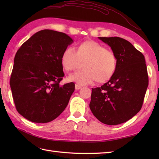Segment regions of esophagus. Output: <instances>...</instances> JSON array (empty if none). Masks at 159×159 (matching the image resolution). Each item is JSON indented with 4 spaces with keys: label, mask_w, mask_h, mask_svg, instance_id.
<instances>
[{
    "label": "esophagus",
    "mask_w": 159,
    "mask_h": 159,
    "mask_svg": "<svg viewBox=\"0 0 159 159\" xmlns=\"http://www.w3.org/2000/svg\"><path fill=\"white\" fill-rule=\"evenodd\" d=\"M75 89H76V90H79V89H81V87L78 85V84H76V85H75Z\"/></svg>",
    "instance_id": "1"
}]
</instances>
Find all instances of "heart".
Instances as JSON below:
<instances>
[{"label": "heart", "mask_w": 159, "mask_h": 159, "mask_svg": "<svg viewBox=\"0 0 159 159\" xmlns=\"http://www.w3.org/2000/svg\"><path fill=\"white\" fill-rule=\"evenodd\" d=\"M61 61L67 72L84 69L70 75L69 79L79 85H87L97 80L104 83L116 72L117 61L115 53L104 46L94 41H86L77 47H67L62 53Z\"/></svg>", "instance_id": "heart-1"}]
</instances>
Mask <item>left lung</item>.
Instances as JSON below:
<instances>
[{
  "mask_svg": "<svg viewBox=\"0 0 159 159\" xmlns=\"http://www.w3.org/2000/svg\"><path fill=\"white\" fill-rule=\"evenodd\" d=\"M115 53L117 66L113 76L103 85L92 88L89 108L103 124L126 122L141 110L148 86L143 55L130 42L119 37L99 38Z\"/></svg>",
  "mask_w": 159,
  "mask_h": 159,
  "instance_id": "8db88e82",
  "label": "left lung"
}]
</instances>
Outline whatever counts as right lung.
I'll return each instance as SVG.
<instances>
[{"label":"right lung","instance_id":"add662e5","mask_svg":"<svg viewBox=\"0 0 159 159\" xmlns=\"http://www.w3.org/2000/svg\"><path fill=\"white\" fill-rule=\"evenodd\" d=\"M72 42L66 33L44 29L17 51L10 87L16 110L26 120L50 122L65 110L75 85L60 84L64 76L61 58Z\"/></svg>","mask_w":159,"mask_h":159}]
</instances>
